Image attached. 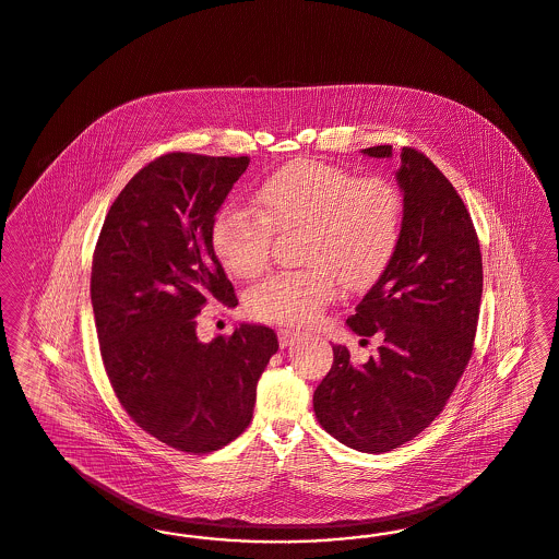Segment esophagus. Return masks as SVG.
<instances>
[{"instance_id":"34e87169","label":"esophagus","mask_w":559,"mask_h":559,"mask_svg":"<svg viewBox=\"0 0 559 559\" xmlns=\"http://www.w3.org/2000/svg\"><path fill=\"white\" fill-rule=\"evenodd\" d=\"M301 338H304V334L297 332V330H290V328H281V330H278V345H281V348L293 347V345L299 343Z\"/></svg>"}]
</instances>
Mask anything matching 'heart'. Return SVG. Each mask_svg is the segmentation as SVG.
<instances>
[{
	"instance_id": "heart-1",
	"label": "heart",
	"mask_w": 559,
	"mask_h": 559,
	"mask_svg": "<svg viewBox=\"0 0 559 559\" xmlns=\"http://www.w3.org/2000/svg\"><path fill=\"white\" fill-rule=\"evenodd\" d=\"M258 211L227 204L212 223V248L235 276L266 269L272 235L304 231L306 269L278 272L246 295L248 313L278 324H313L338 283L367 289L388 269L401 237L403 198L382 177L359 179L343 167L297 160L262 181Z\"/></svg>"
}]
</instances>
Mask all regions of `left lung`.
Returning a JSON list of instances; mask_svg holds the SVG:
<instances>
[{"instance_id":"left-lung-1","label":"left lung","mask_w":559,"mask_h":559,"mask_svg":"<svg viewBox=\"0 0 559 559\" xmlns=\"http://www.w3.org/2000/svg\"><path fill=\"white\" fill-rule=\"evenodd\" d=\"M390 158L392 146L361 151ZM403 223L396 251L347 320L364 341L384 338L364 366L334 345V364L313 392L330 436L353 450L390 452L442 413L471 359L483 293L479 239L445 175L415 148L401 151Z\"/></svg>"}]
</instances>
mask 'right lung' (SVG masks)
<instances>
[{
	"label": "right lung",
	"mask_w": 559,
	"mask_h": 559,
	"mask_svg": "<svg viewBox=\"0 0 559 559\" xmlns=\"http://www.w3.org/2000/svg\"><path fill=\"white\" fill-rule=\"evenodd\" d=\"M248 156L171 153L130 179L105 216L91 301L100 357L128 415L158 442L206 454L246 431L278 350L272 328L239 324L200 343L209 301L235 308L212 223Z\"/></svg>",
	"instance_id": "1"
}]
</instances>
